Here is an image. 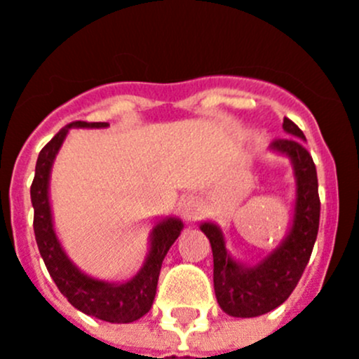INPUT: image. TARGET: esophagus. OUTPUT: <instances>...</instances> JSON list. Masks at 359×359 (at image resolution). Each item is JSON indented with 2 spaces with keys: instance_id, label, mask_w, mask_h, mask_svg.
<instances>
[{
  "instance_id": "esophagus-1",
  "label": "esophagus",
  "mask_w": 359,
  "mask_h": 359,
  "mask_svg": "<svg viewBox=\"0 0 359 359\" xmlns=\"http://www.w3.org/2000/svg\"><path fill=\"white\" fill-rule=\"evenodd\" d=\"M200 214H202V212H200L198 205H196V203L193 202V200H187V202L184 203V207H182V216H184V219H187V221L198 219Z\"/></svg>"
}]
</instances>
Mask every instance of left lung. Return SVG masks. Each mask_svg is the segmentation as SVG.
<instances>
[{"mask_svg":"<svg viewBox=\"0 0 359 359\" xmlns=\"http://www.w3.org/2000/svg\"><path fill=\"white\" fill-rule=\"evenodd\" d=\"M289 136L271 147L290 157L297 179L294 223L280 248L253 267L233 262L225 250L223 233L212 223L200 229L209 237L214 259V292L221 310L232 317H257L280 306L296 289L310 260L319 232L320 200L316 163L304 149V134L290 118H283Z\"/></svg>","mask_w":359,"mask_h":359,"instance_id":"left-lung-1","label":"left lung"}]
</instances>
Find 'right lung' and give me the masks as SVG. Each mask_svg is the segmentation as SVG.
Segmentation results:
<instances>
[{
	"label": "right lung",
	"instance_id": "right-lung-1",
	"mask_svg": "<svg viewBox=\"0 0 359 359\" xmlns=\"http://www.w3.org/2000/svg\"><path fill=\"white\" fill-rule=\"evenodd\" d=\"M108 122H70L53 136L51 142L39 154L29 195L33 205V232L40 257L48 267L53 281L60 292L69 299L74 308L86 316L97 317L106 323H134L152 308L156 297L161 264L170 246L180 236L182 223L177 217L161 221L152 230V244L145 266L136 276L122 285H111L104 281L85 276L63 253L53 230L51 209H49V172L56 152L62 147L70 127H108Z\"/></svg>",
	"mask_w": 359,
	"mask_h": 359
}]
</instances>
